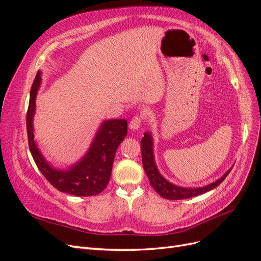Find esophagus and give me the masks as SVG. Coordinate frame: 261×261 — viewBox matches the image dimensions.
I'll use <instances>...</instances> for the list:
<instances>
[{"label":"esophagus","mask_w":261,"mask_h":261,"mask_svg":"<svg viewBox=\"0 0 261 261\" xmlns=\"http://www.w3.org/2000/svg\"><path fill=\"white\" fill-rule=\"evenodd\" d=\"M143 120H144L143 116H140V115L134 116L129 122V128L130 129H138L140 127L141 123H143Z\"/></svg>","instance_id":"obj_1"}]
</instances>
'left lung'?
Returning a JSON list of instances; mask_svg holds the SVG:
<instances>
[{
    "instance_id": "8db88e82",
    "label": "left lung",
    "mask_w": 261,
    "mask_h": 261,
    "mask_svg": "<svg viewBox=\"0 0 261 261\" xmlns=\"http://www.w3.org/2000/svg\"><path fill=\"white\" fill-rule=\"evenodd\" d=\"M140 145H141V155H143L144 170L149 178L150 184H151L154 191L165 199H170V200L187 199V198H192V197H195V196L201 195L203 193H207L222 183L224 178L228 175V173H230L232 170V169L228 170L220 179H218L217 181H215V183L209 184L207 186L199 187V188L178 187L176 185H173V184L169 183L167 179L162 177L159 171H158V169L155 167V163H154V159H153L152 138H151V136H150V134H148V133L145 134L143 139H141Z\"/></svg>"
}]
</instances>
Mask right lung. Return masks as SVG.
Instances as JSON below:
<instances>
[{
  "label": "right lung",
  "instance_id": "right-lung-1",
  "mask_svg": "<svg viewBox=\"0 0 261 261\" xmlns=\"http://www.w3.org/2000/svg\"><path fill=\"white\" fill-rule=\"evenodd\" d=\"M40 72L30 89L27 110V135L31 155L49 183L60 192L75 196H96L108 186L111 177L112 165L117 147L127 134L126 120L107 121L100 127L96 138L84 159L68 171H58L51 168L41 155L34 140L33 117L36 109V96L40 86Z\"/></svg>",
  "mask_w": 261,
  "mask_h": 261
}]
</instances>
